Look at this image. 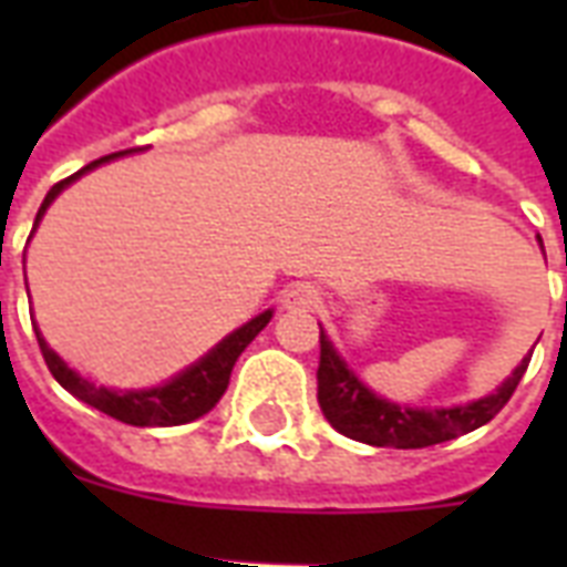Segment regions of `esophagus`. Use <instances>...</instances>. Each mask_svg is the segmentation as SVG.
Segmentation results:
<instances>
[{
  "instance_id": "esophagus-1",
  "label": "esophagus",
  "mask_w": 567,
  "mask_h": 567,
  "mask_svg": "<svg viewBox=\"0 0 567 567\" xmlns=\"http://www.w3.org/2000/svg\"><path fill=\"white\" fill-rule=\"evenodd\" d=\"M318 302H320L318 288H315V285H309V282L291 285V288L282 293V306H285V309H291V311H309V309H315Z\"/></svg>"
}]
</instances>
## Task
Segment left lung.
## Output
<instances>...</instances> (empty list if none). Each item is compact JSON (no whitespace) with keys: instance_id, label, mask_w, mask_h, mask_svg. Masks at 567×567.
Returning a JSON list of instances; mask_svg holds the SVG:
<instances>
[{"instance_id":"8db88e82","label":"left lung","mask_w":567,"mask_h":567,"mask_svg":"<svg viewBox=\"0 0 567 567\" xmlns=\"http://www.w3.org/2000/svg\"><path fill=\"white\" fill-rule=\"evenodd\" d=\"M529 359L515 368L494 394L453 409H409V405L379 400L373 391L359 382L341 355L332 350L329 338L320 329V364H318V403L320 412L341 435L373 444V447L417 450L441 441L458 439L465 432L488 423L515 394L520 377L527 373Z\"/></svg>"}]
</instances>
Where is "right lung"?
I'll return each mask as SVG.
<instances>
[{
  "label": "right lung",
  "mask_w": 567,
  "mask_h": 567,
  "mask_svg": "<svg viewBox=\"0 0 567 567\" xmlns=\"http://www.w3.org/2000/svg\"><path fill=\"white\" fill-rule=\"evenodd\" d=\"M126 153H132V150L96 158V162H91L79 173H73V176H66V179H61L58 185H52L47 199H43V205H40L38 217H34V226L40 223V217H43V212L49 208V203H52L70 182L79 179L82 173L93 171V167H100L102 162H111V158H117V155ZM270 318H274V311H265V315L252 318L249 323L235 329L229 338H223L212 353L205 355V359H199L196 364H190L188 371L179 373L176 379H171L167 385L150 388V391H111V388H96L93 382H87V379H82L75 371H70V368L49 350V344L43 341L38 327H34V336H38L40 353L47 359V368L52 371V377H55L58 382H61V388H66L73 396L84 400V403L93 405V409H100V412H105L109 417H114V421L132 423V426H179V423L196 421V417H203L205 412H212L214 405H217V400H220V396L226 394V388H229L231 368L238 362V355L244 353L249 341L270 323Z\"/></svg>",
  "instance_id": "obj_1"
}]
</instances>
